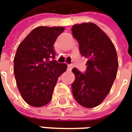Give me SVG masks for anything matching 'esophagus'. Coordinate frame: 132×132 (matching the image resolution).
I'll use <instances>...</instances> for the list:
<instances>
[{"mask_svg": "<svg viewBox=\"0 0 132 132\" xmlns=\"http://www.w3.org/2000/svg\"><path fill=\"white\" fill-rule=\"evenodd\" d=\"M68 69L69 70H71L72 69V67H73V66L72 65V64H68Z\"/></svg>", "mask_w": 132, "mask_h": 132, "instance_id": "34e87169", "label": "esophagus"}]
</instances>
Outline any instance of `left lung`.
<instances>
[{
	"instance_id": "obj_1",
	"label": "left lung",
	"mask_w": 132,
	"mask_h": 132,
	"mask_svg": "<svg viewBox=\"0 0 132 132\" xmlns=\"http://www.w3.org/2000/svg\"><path fill=\"white\" fill-rule=\"evenodd\" d=\"M72 32L81 55L88 59L84 74L72 69L76 76L72 84V95L79 105L94 108L102 102L116 78L117 53L109 37L93 23L75 24Z\"/></svg>"
}]
</instances>
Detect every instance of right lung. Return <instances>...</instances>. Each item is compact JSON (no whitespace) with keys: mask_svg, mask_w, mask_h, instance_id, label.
I'll use <instances>...</instances> for the list:
<instances>
[{"mask_svg":"<svg viewBox=\"0 0 132 132\" xmlns=\"http://www.w3.org/2000/svg\"><path fill=\"white\" fill-rule=\"evenodd\" d=\"M64 27L40 26L34 29L17 47L13 72L23 100L34 107L49 103L58 78L66 70V63L55 60L53 44Z\"/></svg>","mask_w":132,"mask_h":132,"instance_id":"right-lung-1","label":"right lung"}]
</instances>
